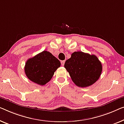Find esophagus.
<instances>
[{"label": "esophagus", "mask_w": 124, "mask_h": 124, "mask_svg": "<svg viewBox=\"0 0 124 124\" xmlns=\"http://www.w3.org/2000/svg\"><path fill=\"white\" fill-rule=\"evenodd\" d=\"M64 63H65V61H62L61 62V63L62 66H64Z\"/></svg>", "instance_id": "34e87169"}]
</instances>
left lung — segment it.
Returning a JSON list of instances; mask_svg holds the SVG:
<instances>
[{
  "label": "left lung",
  "mask_w": 124,
  "mask_h": 124,
  "mask_svg": "<svg viewBox=\"0 0 124 124\" xmlns=\"http://www.w3.org/2000/svg\"><path fill=\"white\" fill-rule=\"evenodd\" d=\"M64 68L76 85L86 87L99 80L102 72V64L94 54L75 52L66 61Z\"/></svg>",
  "instance_id": "left-lung-1"
}]
</instances>
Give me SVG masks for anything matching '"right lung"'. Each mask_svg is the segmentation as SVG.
<instances>
[{
	"label": "right lung",
	"mask_w": 124,
	"mask_h": 124,
	"mask_svg": "<svg viewBox=\"0 0 124 124\" xmlns=\"http://www.w3.org/2000/svg\"><path fill=\"white\" fill-rule=\"evenodd\" d=\"M60 66L61 62L56 57L44 51L27 60L24 71L28 78L43 86L51 80L54 72Z\"/></svg>",
	"instance_id": "obj_1"
}]
</instances>
